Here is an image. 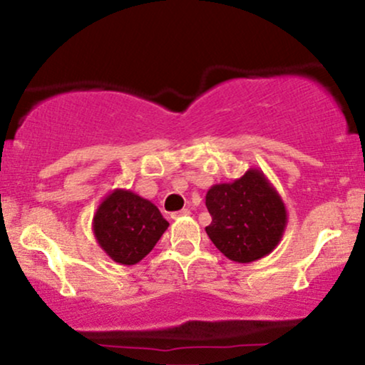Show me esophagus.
<instances>
[{
  "mask_svg": "<svg viewBox=\"0 0 365 365\" xmlns=\"http://www.w3.org/2000/svg\"><path fill=\"white\" fill-rule=\"evenodd\" d=\"M190 215V211H188V209H182V211H177V212H171V220H182V217H185V216H188Z\"/></svg>",
  "mask_w": 365,
  "mask_h": 365,
  "instance_id": "1",
  "label": "esophagus"
}]
</instances>
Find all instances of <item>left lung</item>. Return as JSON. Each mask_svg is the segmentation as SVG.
<instances>
[{"label":"left lung","mask_w":365,"mask_h":365,"mask_svg":"<svg viewBox=\"0 0 365 365\" xmlns=\"http://www.w3.org/2000/svg\"><path fill=\"white\" fill-rule=\"evenodd\" d=\"M206 206L212 217L206 226L207 237L225 257L242 264L273 252L288 223L282 195L259 168H249L230 183L212 185Z\"/></svg>","instance_id":"left-lung-1"}]
</instances>
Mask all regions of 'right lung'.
<instances>
[{
    "instance_id": "add662e5",
    "label": "right lung",
    "mask_w": 365,
    "mask_h": 365,
    "mask_svg": "<svg viewBox=\"0 0 365 365\" xmlns=\"http://www.w3.org/2000/svg\"><path fill=\"white\" fill-rule=\"evenodd\" d=\"M170 223L153 202L127 188H115L92 217L96 242L108 257L133 266L148 255Z\"/></svg>"
}]
</instances>
